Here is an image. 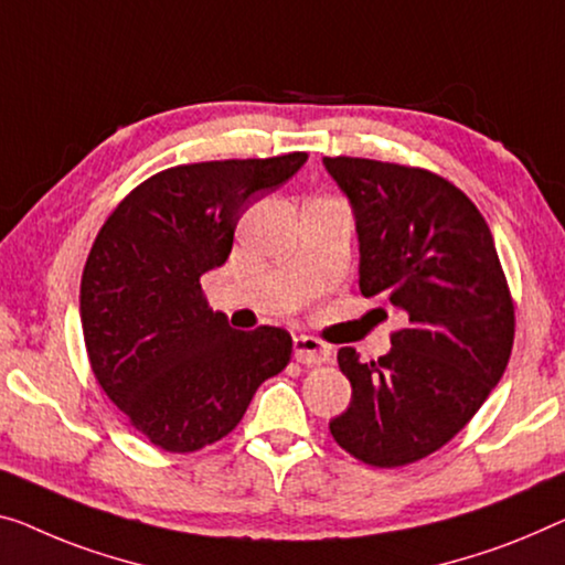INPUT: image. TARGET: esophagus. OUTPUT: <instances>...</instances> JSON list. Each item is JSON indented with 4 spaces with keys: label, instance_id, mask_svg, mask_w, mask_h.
Masks as SVG:
<instances>
[{
    "label": "esophagus",
    "instance_id": "esophagus-1",
    "mask_svg": "<svg viewBox=\"0 0 565 565\" xmlns=\"http://www.w3.org/2000/svg\"><path fill=\"white\" fill-rule=\"evenodd\" d=\"M294 358L301 365H319L330 360V348L324 342H319L317 337L297 334L294 337Z\"/></svg>",
    "mask_w": 565,
    "mask_h": 565
}]
</instances>
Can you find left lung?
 Masks as SVG:
<instances>
[{"label":"left lung","mask_w":565,"mask_h":565,"mask_svg":"<svg viewBox=\"0 0 565 565\" xmlns=\"http://www.w3.org/2000/svg\"><path fill=\"white\" fill-rule=\"evenodd\" d=\"M348 198L360 291L406 315L388 355L340 348L352 385L334 441L373 467H403L454 439L508 367L515 311L484 217L444 177L358 157H324Z\"/></svg>","instance_id":"8db88e82"}]
</instances>
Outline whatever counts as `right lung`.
<instances>
[{
  "label": "right lung",
  "instance_id": "right-lung-1",
  "mask_svg": "<svg viewBox=\"0 0 565 565\" xmlns=\"http://www.w3.org/2000/svg\"><path fill=\"white\" fill-rule=\"evenodd\" d=\"M305 151L180 164L149 177L104 223L81 279V324L96 381L164 451L231 434L258 385L281 373V327L233 330L200 276L231 256L241 215L279 190Z\"/></svg>",
  "mask_w": 565,
  "mask_h": 565
}]
</instances>
